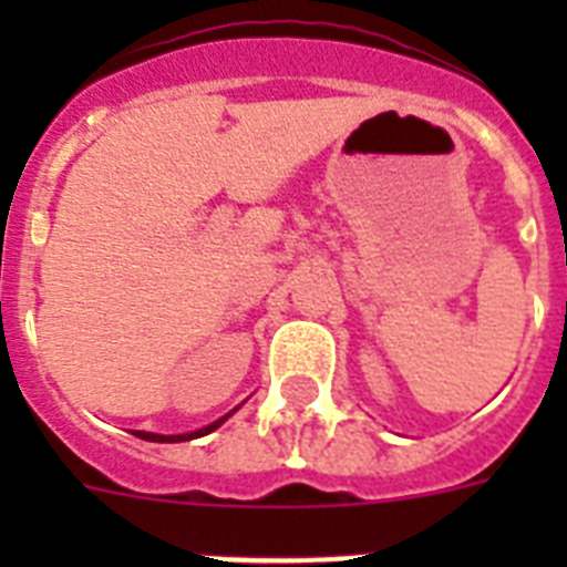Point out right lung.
Returning a JSON list of instances; mask_svg holds the SVG:
<instances>
[{"label":"right lung","instance_id":"1","mask_svg":"<svg viewBox=\"0 0 567 567\" xmlns=\"http://www.w3.org/2000/svg\"><path fill=\"white\" fill-rule=\"evenodd\" d=\"M233 414V412H229ZM227 414V417H229ZM227 417H221V420H215L213 425H207V429H198V432H189V434H150V432H133L135 437H142V440H150V443H182V440H193V437H204V434H209V432H215V429H218V425L224 423V420Z\"/></svg>","mask_w":567,"mask_h":567}]
</instances>
